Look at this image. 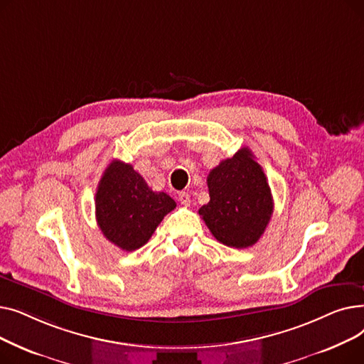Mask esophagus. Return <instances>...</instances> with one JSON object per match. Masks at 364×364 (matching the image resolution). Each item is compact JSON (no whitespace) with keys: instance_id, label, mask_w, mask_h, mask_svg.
Returning <instances> with one entry per match:
<instances>
[{"instance_id":"esophagus-1","label":"esophagus","mask_w":364,"mask_h":364,"mask_svg":"<svg viewBox=\"0 0 364 364\" xmlns=\"http://www.w3.org/2000/svg\"><path fill=\"white\" fill-rule=\"evenodd\" d=\"M178 200L181 202V205L188 206V205H190V195L186 193V192H181V193L178 195Z\"/></svg>"}]
</instances>
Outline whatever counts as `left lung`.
Returning a JSON list of instances; mask_svg holds the SVG:
<instances>
[{
    "instance_id": "left-lung-1",
    "label": "left lung",
    "mask_w": 364,
    "mask_h": 364,
    "mask_svg": "<svg viewBox=\"0 0 364 364\" xmlns=\"http://www.w3.org/2000/svg\"><path fill=\"white\" fill-rule=\"evenodd\" d=\"M209 202L199 215L213 236L230 247H250L262 236L273 214V198L261 165L242 147L208 176Z\"/></svg>"
}]
</instances>
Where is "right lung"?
<instances>
[{
	"mask_svg": "<svg viewBox=\"0 0 364 364\" xmlns=\"http://www.w3.org/2000/svg\"><path fill=\"white\" fill-rule=\"evenodd\" d=\"M176 200L153 192L132 165L112 161L95 192V218L105 237L131 252L147 243Z\"/></svg>",
	"mask_w": 364,
	"mask_h": 364,
	"instance_id": "right-lung-1",
	"label": "right lung"
}]
</instances>
